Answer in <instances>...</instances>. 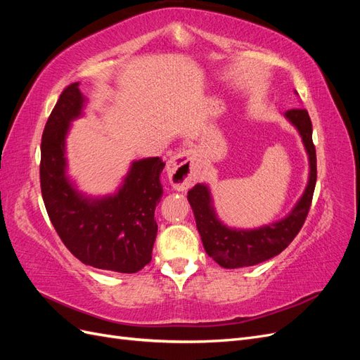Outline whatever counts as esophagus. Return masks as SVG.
I'll list each match as a JSON object with an SVG mask.
<instances>
[{
    "label": "esophagus",
    "instance_id": "esophagus-1",
    "mask_svg": "<svg viewBox=\"0 0 360 360\" xmlns=\"http://www.w3.org/2000/svg\"><path fill=\"white\" fill-rule=\"evenodd\" d=\"M167 176L172 188L184 191L201 177V163L193 150H183L167 162Z\"/></svg>",
    "mask_w": 360,
    "mask_h": 360
}]
</instances>
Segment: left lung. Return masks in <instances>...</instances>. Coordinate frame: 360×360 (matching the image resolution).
I'll list each match as a JSON object with an SVG mask.
<instances>
[{
    "label": "left lung",
    "mask_w": 360,
    "mask_h": 360,
    "mask_svg": "<svg viewBox=\"0 0 360 360\" xmlns=\"http://www.w3.org/2000/svg\"><path fill=\"white\" fill-rule=\"evenodd\" d=\"M284 117L297 129L309 160L307 188L285 217L252 230L231 228L217 217L207 184H195L188 192V201L193 210L205 252L221 267H249L276 257L292 242L307 219L317 181V156L312 143V123L308 111L303 108L285 111Z\"/></svg>",
    "instance_id": "8db88e82"
}]
</instances>
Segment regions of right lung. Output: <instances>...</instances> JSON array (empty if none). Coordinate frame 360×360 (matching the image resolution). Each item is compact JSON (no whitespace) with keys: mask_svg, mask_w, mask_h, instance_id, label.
<instances>
[{"mask_svg":"<svg viewBox=\"0 0 360 360\" xmlns=\"http://www.w3.org/2000/svg\"><path fill=\"white\" fill-rule=\"evenodd\" d=\"M86 99L79 82L61 93L41 136L40 186L49 219L70 252L84 264L118 274H136L151 261L156 240V204L163 188L159 158L134 160L114 193L91 197L68 174L66 138Z\"/></svg>","mask_w":360,"mask_h":360,"instance_id":"1","label":"right lung"}]
</instances>
